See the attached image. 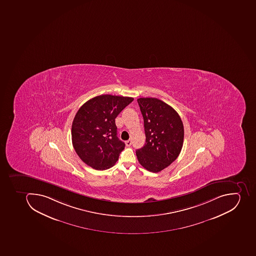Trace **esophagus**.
<instances>
[{
    "label": "esophagus",
    "mask_w": 256,
    "mask_h": 256,
    "mask_svg": "<svg viewBox=\"0 0 256 256\" xmlns=\"http://www.w3.org/2000/svg\"><path fill=\"white\" fill-rule=\"evenodd\" d=\"M131 144H132V141H131L130 140L126 141V145L127 146H131Z\"/></svg>",
    "instance_id": "obj_1"
}]
</instances>
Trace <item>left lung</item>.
I'll list each match as a JSON object with an SVG mask.
<instances>
[{"label":"left lung","mask_w":256,"mask_h":256,"mask_svg":"<svg viewBox=\"0 0 256 256\" xmlns=\"http://www.w3.org/2000/svg\"><path fill=\"white\" fill-rule=\"evenodd\" d=\"M144 116L146 144L136 150L140 164L158 172L176 160L183 146L184 126L174 108L157 98H138Z\"/></svg>","instance_id":"1"}]
</instances>
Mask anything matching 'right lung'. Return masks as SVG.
<instances>
[{"label":"right lung","mask_w":256,"mask_h":256,"mask_svg":"<svg viewBox=\"0 0 256 256\" xmlns=\"http://www.w3.org/2000/svg\"><path fill=\"white\" fill-rule=\"evenodd\" d=\"M133 98L100 95L86 102L72 126L73 148L80 160L96 170L110 168L125 144L116 137L115 118Z\"/></svg>","instance_id":"1"}]
</instances>
